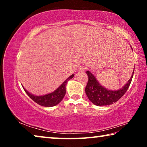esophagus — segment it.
Listing matches in <instances>:
<instances>
[{
    "mask_svg": "<svg viewBox=\"0 0 147 147\" xmlns=\"http://www.w3.org/2000/svg\"><path fill=\"white\" fill-rule=\"evenodd\" d=\"M85 71H86V67L84 66H81L78 69V72H80H80H84Z\"/></svg>",
    "mask_w": 147,
    "mask_h": 147,
    "instance_id": "esophagus-1",
    "label": "esophagus"
}]
</instances>
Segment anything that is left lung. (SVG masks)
I'll return each mask as SVG.
<instances>
[{"mask_svg":"<svg viewBox=\"0 0 147 147\" xmlns=\"http://www.w3.org/2000/svg\"><path fill=\"white\" fill-rule=\"evenodd\" d=\"M88 82L86 87V93L92 103L96 106H108L118 101L126 93L133 78L134 72L130 79L119 90H108L99 84L97 80L89 71H86Z\"/></svg>","mask_w":147,"mask_h":147,"instance_id":"left-lung-1","label":"left lung"}]
</instances>
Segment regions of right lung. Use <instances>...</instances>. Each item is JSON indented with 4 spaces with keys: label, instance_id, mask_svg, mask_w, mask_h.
<instances>
[{
    "label": "right lung",
    "instance_id": "1",
    "mask_svg": "<svg viewBox=\"0 0 147 147\" xmlns=\"http://www.w3.org/2000/svg\"><path fill=\"white\" fill-rule=\"evenodd\" d=\"M73 76L74 74H72L71 76H69L58 89H56L53 93L44 94V95H34V94L30 93L28 91H27L24 88H23V89L26 94L29 96V97H30L31 99H32L37 104L45 107L54 106L58 104L62 100V99L63 98L66 93L65 87L67 84L69 80L73 78Z\"/></svg>",
    "mask_w": 147,
    "mask_h": 147
}]
</instances>
